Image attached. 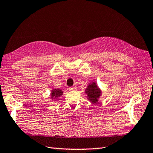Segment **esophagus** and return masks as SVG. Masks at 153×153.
<instances>
[{"mask_svg":"<svg viewBox=\"0 0 153 153\" xmlns=\"http://www.w3.org/2000/svg\"><path fill=\"white\" fill-rule=\"evenodd\" d=\"M76 89H77V87L76 86H74V87L69 88V90L70 91H76Z\"/></svg>","mask_w":153,"mask_h":153,"instance_id":"1","label":"esophagus"}]
</instances>
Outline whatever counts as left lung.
<instances>
[{
	"label": "left lung",
	"mask_w": 153,
	"mask_h": 153,
	"mask_svg": "<svg viewBox=\"0 0 153 153\" xmlns=\"http://www.w3.org/2000/svg\"><path fill=\"white\" fill-rule=\"evenodd\" d=\"M85 93L88 95V99L93 103H97L98 99L100 97L101 94V91L99 88L95 85V83H92L89 86H88L87 88L85 90Z\"/></svg>",
	"instance_id": "8db88e82"
}]
</instances>
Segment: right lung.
Wrapping results in <instances>:
<instances>
[{
	"label": "right lung",
	"mask_w": 153,
	"mask_h": 153,
	"mask_svg": "<svg viewBox=\"0 0 153 153\" xmlns=\"http://www.w3.org/2000/svg\"><path fill=\"white\" fill-rule=\"evenodd\" d=\"M62 92L61 90L60 89H54L52 91V93H51V97L52 98H59V97H60V96L62 95Z\"/></svg>",
	"instance_id": "obj_1"
}]
</instances>
